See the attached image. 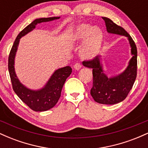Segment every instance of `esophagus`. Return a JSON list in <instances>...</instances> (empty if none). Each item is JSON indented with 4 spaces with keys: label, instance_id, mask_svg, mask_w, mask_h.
Here are the masks:
<instances>
[{
    "label": "esophagus",
    "instance_id": "34e87169",
    "mask_svg": "<svg viewBox=\"0 0 148 148\" xmlns=\"http://www.w3.org/2000/svg\"><path fill=\"white\" fill-rule=\"evenodd\" d=\"M74 68L76 69V70H79L81 68V65L80 63H76L74 65Z\"/></svg>",
    "mask_w": 148,
    "mask_h": 148
}]
</instances>
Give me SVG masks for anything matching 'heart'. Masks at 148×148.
Segmentation results:
<instances>
[{"mask_svg":"<svg viewBox=\"0 0 148 148\" xmlns=\"http://www.w3.org/2000/svg\"><path fill=\"white\" fill-rule=\"evenodd\" d=\"M69 43L76 45L84 40L80 56L84 59H92L97 56L103 41V33L99 26H91L88 23L78 25L68 37Z\"/></svg>","mask_w":148,"mask_h":148,"instance_id":"heart-1","label":"heart"}]
</instances>
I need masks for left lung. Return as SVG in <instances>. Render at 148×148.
<instances>
[{
    "label": "left lung",
    "instance_id": "obj_1",
    "mask_svg": "<svg viewBox=\"0 0 148 148\" xmlns=\"http://www.w3.org/2000/svg\"><path fill=\"white\" fill-rule=\"evenodd\" d=\"M102 18L108 33L127 37L130 45L132 58L123 72L111 77L104 73L101 56L92 60L84 61L83 65L92 69L93 84L90 94L95 101L102 104H115L127 97L135 82L137 75V49L134 40L123 28L115 24L110 18Z\"/></svg>",
    "mask_w": 148,
    "mask_h": 148
}]
</instances>
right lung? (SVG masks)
Returning <instances> with one entry per match:
<instances>
[{"label":"right lung","instance_id":"1","mask_svg":"<svg viewBox=\"0 0 148 148\" xmlns=\"http://www.w3.org/2000/svg\"><path fill=\"white\" fill-rule=\"evenodd\" d=\"M60 16L49 18H40L27 25L16 37L8 58V70L11 79L12 88L21 101L32 110L37 112L46 111L51 109L56 104L60 97L61 91L64 82L72 73V68L69 66L61 67L54 71L43 88L38 90H33L27 88L20 82L16 74L14 68V60L17 51L20 39L33 30L38 23L51 21L59 19Z\"/></svg>","mask_w":148,"mask_h":148}]
</instances>
